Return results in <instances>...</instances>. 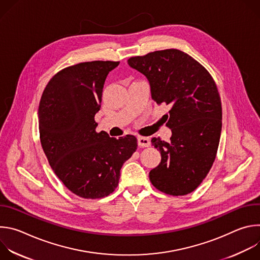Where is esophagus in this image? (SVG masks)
Instances as JSON below:
<instances>
[{
  "label": "esophagus",
  "instance_id": "1",
  "mask_svg": "<svg viewBox=\"0 0 260 260\" xmlns=\"http://www.w3.org/2000/svg\"><path fill=\"white\" fill-rule=\"evenodd\" d=\"M151 144L149 138H146V137H139L138 138V145L140 147H149Z\"/></svg>",
  "mask_w": 260,
  "mask_h": 260
}]
</instances>
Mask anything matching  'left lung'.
<instances>
[{"label": "left lung", "mask_w": 260, "mask_h": 260, "mask_svg": "<svg viewBox=\"0 0 260 260\" xmlns=\"http://www.w3.org/2000/svg\"><path fill=\"white\" fill-rule=\"evenodd\" d=\"M127 63L147 78L152 100L170 108L162 118L172 131L171 141L151 140L161 161L150 171V181L167 194H188L206 178L216 157L222 128L217 86L201 63L178 49L131 57Z\"/></svg>", "instance_id": "obj_1"}]
</instances>
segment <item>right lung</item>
<instances>
[{"label": "right lung", "instance_id": "obj_1", "mask_svg": "<svg viewBox=\"0 0 260 260\" xmlns=\"http://www.w3.org/2000/svg\"><path fill=\"white\" fill-rule=\"evenodd\" d=\"M119 61L94 60L58 72L39 105L41 145L66 187L84 199H101L117 187L122 165L137 149V138L95 132L108 74Z\"/></svg>", "mask_w": 260, "mask_h": 260}]
</instances>
